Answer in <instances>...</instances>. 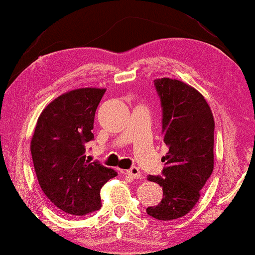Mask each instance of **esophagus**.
<instances>
[{"instance_id":"esophagus-1","label":"esophagus","mask_w":255,"mask_h":255,"mask_svg":"<svg viewBox=\"0 0 255 255\" xmlns=\"http://www.w3.org/2000/svg\"><path fill=\"white\" fill-rule=\"evenodd\" d=\"M126 174H127L128 176H130V178H133V179H140L141 178V173H140V170H138L137 167H131V168L126 170Z\"/></svg>"}]
</instances>
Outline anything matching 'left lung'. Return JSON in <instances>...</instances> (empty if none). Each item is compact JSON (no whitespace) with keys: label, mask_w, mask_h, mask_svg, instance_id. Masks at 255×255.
<instances>
[{"label":"left lung","mask_w":255,"mask_h":255,"mask_svg":"<svg viewBox=\"0 0 255 255\" xmlns=\"http://www.w3.org/2000/svg\"><path fill=\"white\" fill-rule=\"evenodd\" d=\"M162 108V141L168 147L161 175H148L162 187L159 205L146 209L157 220L181 218L194 207L214 167V119L204 96L179 80H154Z\"/></svg>","instance_id":"1"}]
</instances>
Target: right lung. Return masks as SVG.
Returning <instances> with one entry per match:
<instances>
[{
  "label": "right lung",
  "mask_w": 255,
  "mask_h": 255,
  "mask_svg": "<svg viewBox=\"0 0 255 255\" xmlns=\"http://www.w3.org/2000/svg\"><path fill=\"white\" fill-rule=\"evenodd\" d=\"M106 89L80 88L50 102L38 118L30 150L42 191L57 208L80 217L101 207L100 189L117 172L86 159L96 108Z\"/></svg>",
  "instance_id": "obj_1"
}]
</instances>
